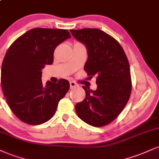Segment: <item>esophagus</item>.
Masks as SVG:
<instances>
[{
	"mask_svg": "<svg viewBox=\"0 0 159 159\" xmlns=\"http://www.w3.org/2000/svg\"><path fill=\"white\" fill-rule=\"evenodd\" d=\"M70 89H73V88L76 87L78 86L77 84L75 83V82H73V81H70Z\"/></svg>",
	"mask_w": 159,
	"mask_h": 159,
	"instance_id": "34e87169",
	"label": "esophagus"
}]
</instances>
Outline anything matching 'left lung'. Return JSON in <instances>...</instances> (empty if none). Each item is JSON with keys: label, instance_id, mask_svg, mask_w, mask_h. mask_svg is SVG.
I'll use <instances>...</instances> for the list:
<instances>
[{"label": "left lung", "instance_id": "1", "mask_svg": "<svg viewBox=\"0 0 159 159\" xmlns=\"http://www.w3.org/2000/svg\"><path fill=\"white\" fill-rule=\"evenodd\" d=\"M70 32L87 47L84 69L89 78L96 77L97 84L95 91L84 86L86 98L76 104V113L85 123L103 127L118 117L130 96L129 61L120 43L106 32L90 28Z\"/></svg>", "mask_w": 159, "mask_h": 159}]
</instances>
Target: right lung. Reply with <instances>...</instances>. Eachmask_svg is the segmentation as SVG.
Masks as SVG:
<instances>
[{
  "mask_svg": "<svg viewBox=\"0 0 159 159\" xmlns=\"http://www.w3.org/2000/svg\"><path fill=\"white\" fill-rule=\"evenodd\" d=\"M70 37L66 30L35 28L17 38L6 53L2 90L9 108L24 123L38 125L49 121L70 89L63 78L43 86L41 70L53 63L57 46Z\"/></svg>",
  "mask_w": 159,
  "mask_h": 159,
  "instance_id": "1",
  "label": "right lung"
}]
</instances>
